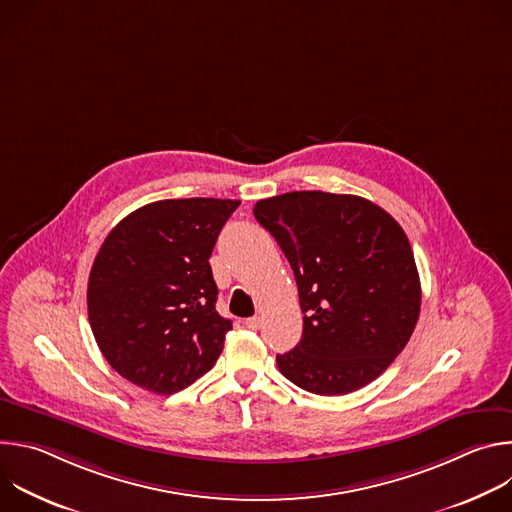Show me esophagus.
<instances>
[{
    "instance_id": "1",
    "label": "esophagus",
    "mask_w": 512,
    "mask_h": 512,
    "mask_svg": "<svg viewBox=\"0 0 512 512\" xmlns=\"http://www.w3.org/2000/svg\"><path fill=\"white\" fill-rule=\"evenodd\" d=\"M245 326L249 328V330H257L259 326H261V318L259 316H253V318H247L245 320Z\"/></svg>"
}]
</instances>
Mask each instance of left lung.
<instances>
[{
    "instance_id": "left-lung-1",
    "label": "left lung",
    "mask_w": 512,
    "mask_h": 512,
    "mask_svg": "<svg viewBox=\"0 0 512 512\" xmlns=\"http://www.w3.org/2000/svg\"><path fill=\"white\" fill-rule=\"evenodd\" d=\"M257 223L294 269L304 334L277 354L285 379L316 395L375 381L409 342L421 285L409 239L367 198L320 190L259 200Z\"/></svg>"
}]
</instances>
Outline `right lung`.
Returning <instances> with one entry per match:
<instances>
[{
  "instance_id": "obj_1",
  "label": "right lung",
  "mask_w": 512,
  "mask_h": 512,
  "mask_svg": "<svg viewBox=\"0 0 512 512\" xmlns=\"http://www.w3.org/2000/svg\"><path fill=\"white\" fill-rule=\"evenodd\" d=\"M239 204L160 200L107 235L89 275V322L103 356L129 383L174 395L221 356L233 324L214 308L208 259Z\"/></svg>"
}]
</instances>
